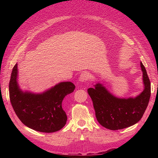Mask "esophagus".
<instances>
[{
  "label": "esophagus",
  "instance_id": "obj_1",
  "mask_svg": "<svg viewBox=\"0 0 158 158\" xmlns=\"http://www.w3.org/2000/svg\"><path fill=\"white\" fill-rule=\"evenodd\" d=\"M89 78V74L88 72H83V73L80 75L79 81L81 82H86L88 81Z\"/></svg>",
  "mask_w": 158,
  "mask_h": 158
}]
</instances>
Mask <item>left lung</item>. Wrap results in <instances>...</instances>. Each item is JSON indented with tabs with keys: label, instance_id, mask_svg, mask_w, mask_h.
I'll return each instance as SVG.
<instances>
[{
	"label": "left lung",
	"instance_id": "1",
	"mask_svg": "<svg viewBox=\"0 0 158 158\" xmlns=\"http://www.w3.org/2000/svg\"><path fill=\"white\" fill-rule=\"evenodd\" d=\"M140 66L144 89L135 98H117L100 84L95 85V88L88 89L95 117L102 126L116 131L135 125L142 118L149 103L151 84L144 66L142 63Z\"/></svg>",
	"mask_w": 158,
	"mask_h": 158
}]
</instances>
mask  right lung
Instances as JSON below:
<instances>
[{
	"label": "right lung",
	"instance_id": "right-lung-1",
	"mask_svg": "<svg viewBox=\"0 0 158 158\" xmlns=\"http://www.w3.org/2000/svg\"><path fill=\"white\" fill-rule=\"evenodd\" d=\"M17 64L12 71L9 95L12 107L22 123L33 130L54 132L63 128L67 121L63 101L73 92L75 85L70 82H61L41 94L23 93L16 81Z\"/></svg>",
	"mask_w": 158,
	"mask_h": 158
}]
</instances>
